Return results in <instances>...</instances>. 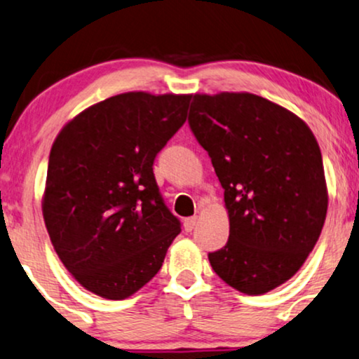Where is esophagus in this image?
<instances>
[{"label": "esophagus", "mask_w": 359, "mask_h": 359, "mask_svg": "<svg viewBox=\"0 0 359 359\" xmlns=\"http://www.w3.org/2000/svg\"><path fill=\"white\" fill-rule=\"evenodd\" d=\"M196 221H198L196 216H191V218H187V219H184V221H183L184 231H187V233H191V231H193V228L196 226Z\"/></svg>", "instance_id": "1"}]
</instances>
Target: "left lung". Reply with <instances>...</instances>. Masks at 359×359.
I'll list each match as a JSON object with an SVG mask.
<instances>
[{"instance_id": "obj_1", "label": "left lung", "mask_w": 359, "mask_h": 359, "mask_svg": "<svg viewBox=\"0 0 359 359\" xmlns=\"http://www.w3.org/2000/svg\"><path fill=\"white\" fill-rule=\"evenodd\" d=\"M229 215V238L208 253L223 281L263 294L294 276L328 210L320 146L298 116L251 93L194 95L188 116Z\"/></svg>"}]
</instances>
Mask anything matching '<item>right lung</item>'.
<instances>
[{"mask_svg":"<svg viewBox=\"0 0 359 359\" xmlns=\"http://www.w3.org/2000/svg\"><path fill=\"white\" fill-rule=\"evenodd\" d=\"M189 100L143 91L111 96L78 114L53 143L44 224L66 269L91 293H136L181 233L153 165L187 121Z\"/></svg>","mask_w":359,"mask_h":359,"instance_id":"obj_1","label":"right lung"}]
</instances>
